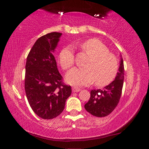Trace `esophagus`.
I'll use <instances>...</instances> for the list:
<instances>
[{
    "instance_id": "obj_1",
    "label": "esophagus",
    "mask_w": 149,
    "mask_h": 149,
    "mask_svg": "<svg viewBox=\"0 0 149 149\" xmlns=\"http://www.w3.org/2000/svg\"><path fill=\"white\" fill-rule=\"evenodd\" d=\"M72 89L73 92H79L80 91V88L78 87H72Z\"/></svg>"
}]
</instances>
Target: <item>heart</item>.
<instances>
[{"mask_svg":"<svg viewBox=\"0 0 149 149\" xmlns=\"http://www.w3.org/2000/svg\"><path fill=\"white\" fill-rule=\"evenodd\" d=\"M89 58L85 63V68H74L66 75V81L73 85H88L95 81L97 86L109 84L116 77L118 61L114 55L99 40L91 38L77 46ZM59 63L63 70H68L74 63V51L66 47L59 54Z\"/></svg>","mask_w":149,"mask_h":149,"instance_id":"b5f03b06","label":"heart"}]
</instances>
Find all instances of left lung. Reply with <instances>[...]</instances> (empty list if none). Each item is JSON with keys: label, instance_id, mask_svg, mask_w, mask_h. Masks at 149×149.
<instances>
[{"label": "left lung", "instance_id": "8db88e82", "mask_svg": "<svg viewBox=\"0 0 149 149\" xmlns=\"http://www.w3.org/2000/svg\"><path fill=\"white\" fill-rule=\"evenodd\" d=\"M123 79L124 65L121 58L115 79L103 89L91 91L90 99L84 105L86 110L97 117H104L112 112L119 102Z\"/></svg>", "mask_w": 149, "mask_h": 149}]
</instances>
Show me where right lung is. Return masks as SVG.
I'll use <instances>...</instances> for the list:
<instances>
[{
  "label": "right lung",
  "instance_id": "add662e5",
  "mask_svg": "<svg viewBox=\"0 0 149 149\" xmlns=\"http://www.w3.org/2000/svg\"><path fill=\"white\" fill-rule=\"evenodd\" d=\"M62 33L53 32L38 38L26 59L25 91L31 109L43 119H52L63 111L71 95L64 84L53 55Z\"/></svg>",
  "mask_w": 149,
  "mask_h": 149
}]
</instances>
